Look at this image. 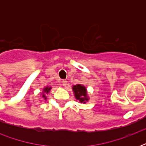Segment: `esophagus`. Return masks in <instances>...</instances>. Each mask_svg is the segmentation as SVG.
Instances as JSON below:
<instances>
[{
    "instance_id": "esophagus-1",
    "label": "esophagus",
    "mask_w": 146,
    "mask_h": 146,
    "mask_svg": "<svg viewBox=\"0 0 146 146\" xmlns=\"http://www.w3.org/2000/svg\"><path fill=\"white\" fill-rule=\"evenodd\" d=\"M62 85H63V86L66 87L67 86V81L66 80H63L62 81Z\"/></svg>"
}]
</instances>
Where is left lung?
I'll return each instance as SVG.
<instances>
[{
	"mask_svg": "<svg viewBox=\"0 0 146 146\" xmlns=\"http://www.w3.org/2000/svg\"><path fill=\"white\" fill-rule=\"evenodd\" d=\"M72 89L74 93V96L76 100L80 101V102L86 104V102L89 101V98L87 94V89L84 86L81 84L75 85V86H73Z\"/></svg>",
	"mask_w": 146,
	"mask_h": 146,
	"instance_id": "8db88e82",
	"label": "left lung"
}]
</instances>
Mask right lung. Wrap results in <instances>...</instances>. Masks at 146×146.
<instances>
[{
	"instance_id": "obj_1",
	"label": "right lung",
	"mask_w": 146,
	"mask_h": 146,
	"mask_svg": "<svg viewBox=\"0 0 146 146\" xmlns=\"http://www.w3.org/2000/svg\"><path fill=\"white\" fill-rule=\"evenodd\" d=\"M50 89H51V87H49V86H46L44 87V89H43V93H42V97H43V98H44L45 101L47 100V97L46 96H45V94H48L49 92L50 91Z\"/></svg>"
}]
</instances>
